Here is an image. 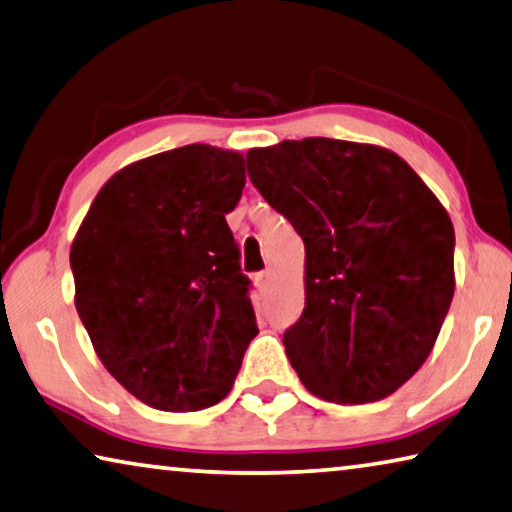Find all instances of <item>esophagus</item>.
I'll use <instances>...</instances> for the list:
<instances>
[{
  "label": "esophagus",
  "mask_w": 512,
  "mask_h": 512,
  "mask_svg": "<svg viewBox=\"0 0 512 512\" xmlns=\"http://www.w3.org/2000/svg\"><path fill=\"white\" fill-rule=\"evenodd\" d=\"M255 285L259 287V289H264L266 285H269V280H271V271H259V273H255Z\"/></svg>",
  "instance_id": "esophagus-1"
}]
</instances>
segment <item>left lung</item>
I'll return each instance as SVG.
<instances>
[{"label":"left lung","mask_w":512,"mask_h":512,"mask_svg":"<svg viewBox=\"0 0 512 512\" xmlns=\"http://www.w3.org/2000/svg\"><path fill=\"white\" fill-rule=\"evenodd\" d=\"M246 161L305 243V307L282 337L300 383L332 403L394 394L431 355L456 289L446 209L378 145L314 136Z\"/></svg>","instance_id":"obj_1"}]
</instances>
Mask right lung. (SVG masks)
I'll use <instances>...</instances> for the list:
<instances>
[{
  "label": "right lung",
  "mask_w": 512,
  "mask_h": 512,
  "mask_svg": "<svg viewBox=\"0 0 512 512\" xmlns=\"http://www.w3.org/2000/svg\"><path fill=\"white\" fill-rule=\"evenodd\" d=\"M243 184L239 152L154 154L102 186L72 241L75 305L97 358L150 408L223 401L259 332L225 221Z\"/></svg>",
  "instance_id": "add662e5"
}]
</instances>
